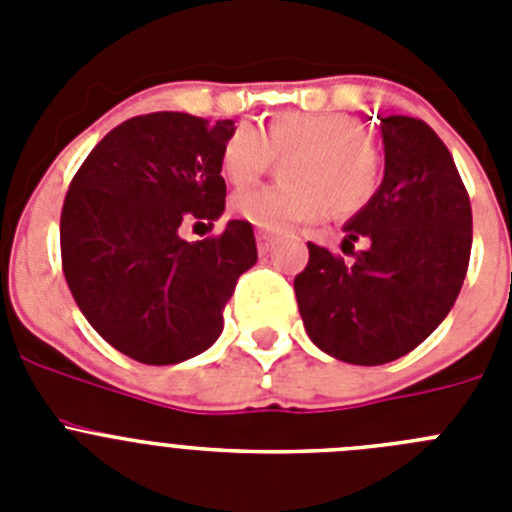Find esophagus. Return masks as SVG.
<instances>
[{
  "instance_id": "1",
  "label": "esophagus",
  "mask_w": 512,
  "mask_h": 512,
  "mask_svg": "<svg viewBox=\"0 0 512 512\" xmlns=\"http://www.w3.org/2000/svg\"><path fill=\"white\" fill-rule=\"evenodd\" d=\"M256 243H259V251L266 253L271 248V243H274V233H269V230H259V233H256Z\"/></svg>"
}]
</instances>
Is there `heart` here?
Here are the masks:
<instances>
[{
    "label": "heart",
    "mask_w": 512,
    "mask_h": 512,
    "mask_svg": "<svg viewBox=\"0 0 512 512\" xmlns=\"http://www.w3.org/2000/svg\"><path fill=\"white\" fill-rule=\"evenodd\" d=\"M274 153H295L287 164L292 184L241 189L230 202L241 220L269 233L323 220L330 207L356 215L382 184V156L348 112H279L264 130L241 125L225 143L220 169L241 187L269 169Z\"/></svg>",
    "instance_id": "obj_1"
}]
</instances>
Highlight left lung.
<instances>
[{
  "mask_svg": "<svg viewBox=\"0 0 512 512\" xmlns=\"http://www.w3.org/2000/svg\"><path fill=\"white\" fill-rule=\"evenodd\" d=\"M384 179L343 230L364 238L354 264L307 243L295 277L307 336L346 364L379 366L410 354L454 307L472 253V205L454 158L423 120L382 117Z\"/></svg>",
  "mask_w": 512,
  "mask_h": 512,
  "instance_id": "1",
  "label": "left lung"
}]
</instances>
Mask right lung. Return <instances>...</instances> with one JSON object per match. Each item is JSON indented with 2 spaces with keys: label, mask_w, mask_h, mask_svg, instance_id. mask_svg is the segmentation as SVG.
<instances>
[{
  "label": "right lung",
  "mask_w": 512,
  "mask_h": 512,
  "mask_svg": "<svg viewBox=\"0 0 512 512\" xmlns=\"http://www.w3.org/2000/svg\"><path fill=\"white\" fill-rule=\"evenodd\" d=\"M233 120L184 112L130 117L76 171L61 212V259L76 305L120 354L179 364L223 333L235 282L259 259L253 228L184 241L179 225L225 212L220 156Z\"/></svg>",
  "instance_id": "obj_1"
}]
</instances>
